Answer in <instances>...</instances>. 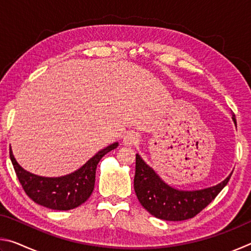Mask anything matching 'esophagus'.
<instances>
[{"label":"esophagus","instance_id":"1","mask_svg":"<svg viewBox=\"0 0 251 251\" xmlns=\"http://www.w3.org/2000/svg\"><path fill=\"white\" fill-rule=\"evenodd\" d=\"M138 142H139V136L136 133H134V131H128V133L124 136V139H123V143L128 146L136 145Z\"/></svg>","mask_w":251,"mask_h":251}]
</instances>
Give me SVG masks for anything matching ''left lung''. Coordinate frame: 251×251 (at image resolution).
<instances>
[{"instance_id": "obj_1", "label": "left lung", "mask_w": 251, "mask_h": 251, "mask_svg": "<svg viewBox=\"0 0 251 251\" xmlns=\"http://www.w3.org/2000/svg\"><path fill=\"white\" fill-rule=\"evenodd\" d=\"M236 123L235 116L232 117ZM226 179L210 188L184 192L172 188L160 179L141 156L136 155L134 189L139 202L156 218L180 222L193 218L214 201L230 179Z\"/></svg>"}]
</instances>
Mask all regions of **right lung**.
<instances>
[{"instance_id": "right-lung-1", "label": "right lung", "mask_w": 251, "mask_h": 251, "mask_svg": "<svg viewBox=\"0 0 251 251\" xmlns=\"http://www.w3.org/2000/svg\"><path fill=\"white\" fill-rule=\"evenodd\" d=\"M117 146V143L112 144L97 152L78 171L58 178L41 177L24 171L15 160L11 148L10 158L25 194L33 201L50 209L70 210L80 206L90 198L95 185L97 164L101 157Z\"/></svg>"}]
</instances>
